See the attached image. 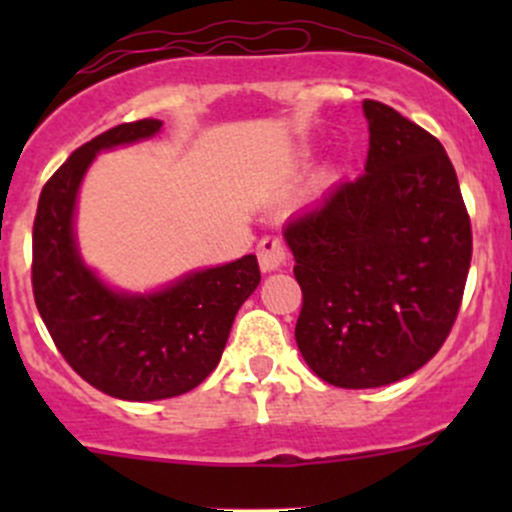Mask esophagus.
Masks as SVG:
<instances>
[{
	"mask_svg": "<svg viewBox=\"0 0 512 512\" xmlns=\"http://www.w3.org/2000/svg\"><path fill=\"white\" fill-rule=\"evenodd\" d=\"M257 257H260L262 272H275L287 262V250L277 237H262L257 245Z\"/></svg>",
	"mask_w": 512,
	"mask_h": 512,
	"instance_id": "obj_1",
	"label": "esophagus"
}]
</instances>
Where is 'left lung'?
I'll use <instances>...</instances> for the list:
<instances>
[{
  "instance_id": "left-lung-1",
  "label": "left lung",
  "mask_w": 512,
  "mask_h": 512,
  "mask_svg": "<svg viewBox=\"0 0 512 512\" xmlns=\"http://www.w3.org/2000/svg\"><path fill=\"white\" fill-rule=\"evenodd\" d=\"M366 173L294 215L285 240L302 287L294 339L309 369L376 389L421 369L461 309L471 218L438 138L379 101Z\"/></svg>"
}]
</instances>
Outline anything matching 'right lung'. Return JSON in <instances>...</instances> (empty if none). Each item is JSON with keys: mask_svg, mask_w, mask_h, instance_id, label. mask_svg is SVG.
<instances>
[{"mask_svg": "<svg viewBox=\"0 0 512 512\" xmlns=\"http://www.w3.org/2000/svg\"><path fill=\"white\" fill-rule=\"evenodd\" d=\"M156 118L121 123L74 151L46 180L34 220V302L71 369L123 401L180 396L218 366L237 309L260 285L255 255L190 272L148 294L108 287L76 245L81 180L106 148L156 136Z\"/></svg>", "mask_w": 512, "mask_h": 512, "instance_id": "obj_1", "label": "right lung"}]
</instances>
